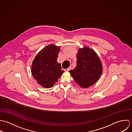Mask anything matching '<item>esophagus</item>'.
Here are the masks:
<instances>
[{
  "instance_id": "1",
  "label": "esophagus",
  "mask_w": 132,
  "mask_h": 132,
  "mask_svg": "<svg viewBox=\"0 0 132 132\" xmlns=\"http://www.w3.org/2000/svg\"><path fill=\"white\" fill-rule=\"evenodd\" d=\"M70 69H71V67H69V68H67V69H64V71H66V72H68L69 70H70Z\"/></svg>"
}]
</instances>
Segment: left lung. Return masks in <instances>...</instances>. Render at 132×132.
I'll use <instances>...</instances> for the list:
<instances>
[{
    "instance_id": "obj_1",
    "label": "left lung",
    "mask_w": 132,
    "mask_h": 132,
    "mask_svg": "<svg viewBox=\"0 0 132 132\" xmlns=\"http://www.w3.org/2000/svg\"><path fill=\"white\" fill-rule=\"evenodd\" d=\"M77 57V66L69 72L81 88H87L100 79L103 72L102 63L97 54L86 46L79 48Z\"/></svg>"
}]
</instances>
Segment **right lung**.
I'll return each mask as SVG.
<instances>
[{
    "label": "right lung",
    "mask_w": 132,
    "mask_h": 132,
    "mask_svg": "<svg viewBox=\"0 0 132 132\" xmlns=\"http://www.w3.org/2000/svg\"><path fill=\"white\" fill-rule=\"evenodd\" d=\"M60 46L51 44L43 48L35 56L31 66V73L38 84L45 88L53 87L64 71L57 57Z\"/></svg>",
    "instance_id": "1"
}]
</instances>
